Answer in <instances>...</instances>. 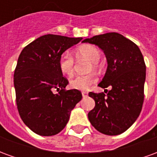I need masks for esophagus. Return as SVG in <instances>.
<instances>
[{
  "mask_svg": "<svg viewBox=\"0 0 157 157\" xmlns=\"http://www.w3.org/2000/svg\"><path fill=\"white\" fill-rule=\"evenodd\" d=\"M82 96H83V97L85 98V97H86V96L88 95V92H82Z\"/></svg>",
  "mask_w": 157,
  "mask_h": 157,
  "instance_id": "1",
  "label": "esophagus"
}]
</instances>
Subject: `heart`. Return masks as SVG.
<instances>
[{"label": "heart", "mask_w": 157, "mask_h": 157, "mask_svg": "<svg viewBox=\"0 0 157 157\" xmlns=\"http://www.w3.org/2000/svg\"><path fill=\"white\" fill-rule=\"evenodd\" d=\"M75 56L78 59H86L90 61L89 70L98 69L99 67V59L101 57V53L95 46L91 44H84L79 46L75 50ZM75 59L71 55L67 53H64L60 55L59 59V68L62 74L71 76L74 73ZM97 77L93 73H89L86 75H77L71 81L70 85L73 89L85 91L96 82Z\"/></svg>", "instance_id": "heart-1"}]
</instances>
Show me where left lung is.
<instances>
[{
  "mask_svg": "<svg viewBox=\"0 0 157 157\" xmlns=\"http://www.w3.org/2000/svg\"><path fill=\"white\" fill-rule=\"evenodd\" d=\"M83 42L97 45L104 52L108 68L98 86H112L107 95L88 93L95 101L94 109L88 113L89 121L104 135H120L141 112L146 69L143 55L134 42L118 33L96 35Z\"/></svg>",
  "mask_w": 157,
  "mask_h": 157,
  "instance_id": "8db88e82",
  "label": "left lung"
}]
</instances>
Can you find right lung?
Returning <instances> with one entry per match:
<instances>
[{
	"label": "right lung",
	"instance_id": "add662e5",
	"mask_svg": "<svg viewBox=\"0 0 157 157\" xmlns=\"http://www.w3.org/2000/svg\"><path fill=\"white\" fill-rule=\"evenodd\" d=\"M82 39L46 34L27 45L19 55L14 71L17 110L23 123L37 135L59 133L82 99L79 90H65L69 82L59 68L60 55Z\"/></svg>",
	"mask_w": 157,
	"mask_h": 157
}]
</instances>
